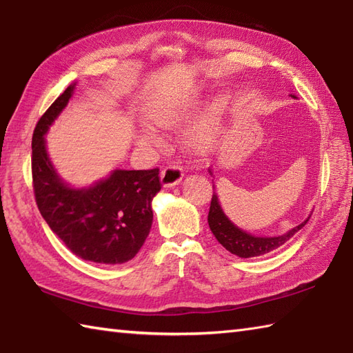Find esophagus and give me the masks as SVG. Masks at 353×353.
Instances as JSON below:
<instances>
[{
  "instance_id": "34e87169",
  "label": "esophagus",
  "mask_w": 353,
  "mask_h": 353,
  "mask_svg": "<svg viewBox=\"0 0 353 353\" xmlns=\"http://www.w3.org/2000/svg\"><path fill=\"white\" fill-rule=\"evenodd\" d=\"M183 177V170L179 165H167L161 172V182L165 188H170V186H174L182 181Z\"/></svg>"
}]
</instances>
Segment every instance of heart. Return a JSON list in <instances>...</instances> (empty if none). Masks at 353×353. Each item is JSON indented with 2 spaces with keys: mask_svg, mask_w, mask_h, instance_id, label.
Listing matches in <instances>:
<instances>
[{
  "mask_svg": "<svg viewBox=\"0 0 353 353\" xmlns=\"http://www.w3.org/2000/svg\"><path fill=\"white\" fill-rule=\"evenodd\" d=\"M197 104V95L186 97L177 101L156 103L147 110L148 118L161 127H174L188 117ZM229 100L226 95H220L209 104L201 121L190 132V144L197 150H209L219 138L223 117L226 114ZM142 137L147 139L154 138V129L150 125L142 127Z\"/></svg>",
  "mask_w": 353,
  "mask_h": 353,
  "instance_id": "heart-1",
  "label": "heart"
}]
</instances>
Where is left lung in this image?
Segmentation results:
<instances>
[{
	"mask_svg": "<svg viewBox=\"0 0 353 353\" xmlns=\"http://www.w3.org/2000/svg\"><path fill=\"white\" fill-rule=\"evenodd\" d=\"M308 220L310 216L294 229H291L290 232H287V234L279 235V236H253L250 234H247V232L238 229L235 224L232 223L226 215H224L223 209L220 206L219 197H216L215 192L212 194L211 208H209V214H208L209 228H211L215 238L219 239V243L224 247V249L236 254L239 258L261 256V254H267L270 252L279 249V247L287 243L288 239L296 234V232L301 230L305 224L308 223Z\"/></svg>",
	"mask_w": 353,
	"mask_h": 353,
	"instance_id": "left-lung-1",
	"label": "left lung"
}]
</instances>
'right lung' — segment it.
Wrapping results in <instances>:
<instances>
[{
    "label": "right lung",
    "instance_id": "1",
    "mask_svg": "<svg viewBox=\"0 0 353 353\" xmlns=\"http://www.w3.org/2000/svg\"><path fill=\"white\" fill-rule=\"evenodd\" d=\"M74 85L37 121L32 139L36 205L50 229L76 256L123 264L137 256L153 223L152 200L161 191L159 168L115 170L89 188H70L52 167L43 134L68 104Z\"/></svg>",
    "mask_w": 353,
    "mask_h": 353
}]
</instances>
